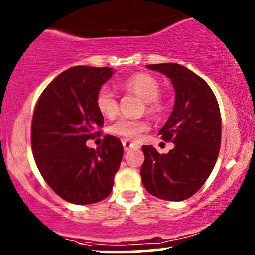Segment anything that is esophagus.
<instances>
[{
	"label": "esophagus",
	"mask_w": 255,
	"mask_h": 255,
	"mask_svg": "<svg viewBox=\"0 0 255 255\" xmlns=\"http://www.w3.org/2000/svg\"><path fill=\"white\" fill-rule=\"evenodd\" d=\"M122 145H123V149H125V151H128L129 149H140V146H139L138 144L127 140V139H123Z\"/></svg>",
	"instance_id": "1"
}]
</instances>
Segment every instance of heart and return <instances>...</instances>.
Returning <instances> with one entry per match:
<instances>
[{
    "label": "heart",
    "mask_w": 255,
    "mask_h": 255,
    "mask_svg": "<svg viewBox=\"0 0 255 255\" xmlns=\"http://www.w3.org/2000/svg\"><path fill=\"white\" fill-rule=\"evenodd\" d=\"M122 88L132 92L144 100L145 110L152 116H159L166 110V103L159 97L161 85L152 75L138 72L127 77L122 82ZM96 105L99 113L105 117H114L119 111L116 94L109 87H102L96 96ZM149 125L145 120H133L121 117L110 126V132L126 139H136L147 130Z\"/></svg>",
    "instance_id": "1"
}]
</instances>
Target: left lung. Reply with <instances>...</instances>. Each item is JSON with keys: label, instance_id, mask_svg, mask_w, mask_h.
<instances>
[{"label": "left lung", "instance_id": "left-lung-1", "mask_svg": "<svg viewBox=\"0 0 255 255\" xmlns=\"http://www.w3.org/2000/svg\"><path fill=\"white\" fill-rule=\"evenodd\" d=\"M147 68L170 78L175 104L158 132L174 149L158 153L144 145L140 174L146 191L166 201H184L196 194L211 175L222 141L219 105L205 80L175 63L151 64Z\"/></svg>", "mask_w": 255, "mask_h": 255}]
</instances>
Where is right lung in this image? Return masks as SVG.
Wrapping results in <instances>:
<instances>
[{
  "label": "right lung",
  "mask_w": 255,
  "mask_h": 255,
  "mask_svg": "<svg viewBox=\"0 0 255 255\" xmlns=\"http://www.w3.org/2000/svg\"><path fill=\"white\" fill-rule=\"evenodd\" d=\"M111 68L74 66L58 75L36 103L31 146L36 166L50 189L74 205H92L110 195L123 146L105 135L97 150L86 141L99 135L104 117L96 96Z\"/></svg>",
  "instance_id": "obj_1"
}]
</instances>
